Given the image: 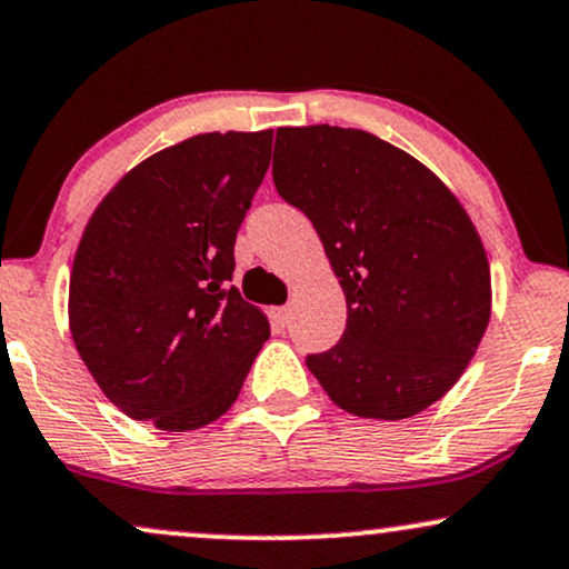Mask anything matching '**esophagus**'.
Here are the masks:
<instances>
[{"label": "esophagus", "instance_id": "34e87169", "mask_svg": "<svg viewBox=\"0 0 569 569\" xmlns=\"http://www.w3.org/2000/svg\"><path fill=\"white\" fill-rule=\"evenodd\" d=\"M272 315H276V320H278L280 326H286V323H289V318H291V307L289 305L276 307V310H272Z\"/></svg>", "mask_w": 569, "mask_h": 569}]
</instances>
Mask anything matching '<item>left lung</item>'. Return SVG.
Instances as JSON below:
<instances>
[{
  "mask_svg": "<svg viewBox=\"0 0 569 569\" xmlns=\"http://www.w3.org/2000/svg\"><path fill=\"white\" fill-rule=\"evenodd\" d=\"M272 180L310 217L347 299L341 341L307 368L360 419L421 413L461 379L490 323V264L467 209L362 129L280 127Z\"/></svg>",
  "mask_w": 569,
  "mask_h": 569,
  "instance_id": "obj_1",
  "label": "left lung"
}]
</instances>
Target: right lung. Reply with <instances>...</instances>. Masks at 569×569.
Returning a JSON list of instances; mask_svg holds the SVG:
<instances>
[{
	"label": "right lung",
	"mask_w": 569,
	"mask_h": 569,
	"mask_svg": "<svg viewBox=\"0 0 569 569\" xmlns=\"http://www.w3.org/2000/svg\"><path fill=\"white\" fill-rule=\"evenodd\" d=\"M270 150L272 129L196 134L137 163L89 217L68 326L129 419L163 432L217 421L270 339L267 315L230 286Z\"/></svg>",
	"instance_id": "1"
}]
</instances>
